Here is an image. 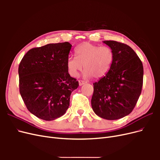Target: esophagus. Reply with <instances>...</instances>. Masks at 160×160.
<instances>
[{
	"label": "esophagus",
	"instance_id": "esophagus-1",
	"mask_svg": "<svg viewBox=\"0 0 160 160\" xmlns=\"http://www.w3.org/2000/svg\"><path fill=\"white\" fill-rule=\"evenodd\" d=\"M85 83H86V82H85V81H83V80H79V85L80 86L83 85V84H85Z\"/></svg>",
	"mask_w": 160,
	"mask_h": 160
}]
</instances>
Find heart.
I'll return each mask as SVG.
<instances>
[{"label": "heart", "instance_id": "1", "mask_svg": "<svg viewBox=\"0 0 160 160\" xmlns=\"http://www.w3.org/2000/svg\"><path fill=\"white\" fill-rule=\"evenodd\" d=\"M76 57H69L67 61L69 72L77 77L84 68L85 77L100 79L110 70L113 62V52L109 47L85 42L75 49Z\"/></svg>", "mask_w": 160, "mask_h": 160}]
</instances>
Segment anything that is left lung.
<instances>
[{"instance_id":"left-lung-1","label":"left lung","mask_w":160,"mask_h":160,"mask_svg":"<svg viewBox=\"0 0 160 160\" xmlns=\"http://www.w3.org/2000/svg\"><path fill=\"white\" fill-rule=\"evenodd\" d=\"M113 52V62L105 77L93 83L92 109L100 118L109 120L129 115L142 93L143 67L135 52L126 44L104 41Z\"/></svg>"}]
</instances>
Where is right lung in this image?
<instances>
[{"label":"right lung","mask_w":160,"mask_h":160,"mask_svg":"<svg viewBox=\"0 0 160 160\" xmlns=\"http://www.w3.org/2000/svg\"><path fill=\"white\" fill-rule=\"evenodd\" d=\"M72 45L51 43L28 51L18 66L19 91L27 109L52 121L69 108L70 96L79 82L70 76L67 61Z\"/></svg>","instance_id":"add662e5"}]
</instances>
